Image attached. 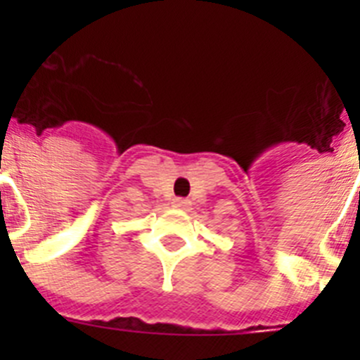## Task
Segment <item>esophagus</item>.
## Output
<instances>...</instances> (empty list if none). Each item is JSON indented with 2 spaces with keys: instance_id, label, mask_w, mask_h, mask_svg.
Instances as JSON below:
<instances>
[{
  "instance_id": "34e87169",
  "label": "esophagus",
  "mask_w": 360,
  "mask_h": 360,
  "mask_svg": "<svg viewBox=\"0 0 360 360\" xmlns=\"http://www.w3.org/2000/svg\"><path fill=\"white\" fill-rule=\"evenodd\" d=\"M189 205H191V202L186 198H174L173 200V207H176V209H187Z\"/></svg>"
}]
</instances>
